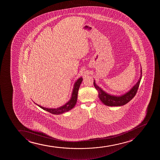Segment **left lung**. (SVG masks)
<instances>
[{
  "label": "left lung",
  "mask_w": 160,
  "mask_h": 160,
  "mask_svg": "<svg viewBox=\"0 0 160 160\" xmlns=\"http://www.w3.org/2000/svg\"><path fill=\"white\" fill-rule=\"evenodd\" d=\"M141 74L136 84L127 92L121 96H114L108 93L103 90L100 87L97 85L94 80L93 84L94 87L98 91V96L101 101L106 106L110 107H118L122 106L128 103L131 100L137 93L140 81L142 78V69L141 68Z\"/></svg>",
  "instance_id": "8db88e82"
}]
</instances>
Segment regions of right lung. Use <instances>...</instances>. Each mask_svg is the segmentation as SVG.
Returning <instances> with one entry per match:
<instances>
[{"label": "right lung", "instance_id": "1", "mask_svg": "<svg viewBox=\"0 0 160 160\" xmlns=\"http://www.w3.org/2000/svg\"><path fill=\"white\" fill-rule=\"evenodd\" d=\"M82 78H79L76 81V82L74 83V87L73 89L72 92L71 94V98L69 100L68 102H67L63 106H61L60 107L58 108H54V109H51V108H47L43 107L42 106H40L39 104L35 103L36 105L41 108V109H42L44 110L47 111L48 112L51 113L53 114H61L63 113L64 112H68L71 109H73L74 107V106L76 104L77 101L78 93L79 91V87L81 84L82 81Z\"/></svg>", "mask_w": 160, "mask_h": 160}]
</instances>
